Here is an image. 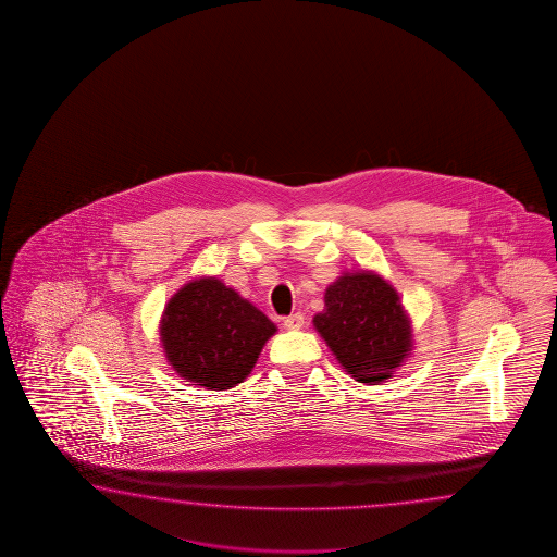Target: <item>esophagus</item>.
<instances>
[{
	"label": "esophagus",
	"instance_id": "1",
	"mask_svg": "<svg viewBox=\"0 0 557 557\" xmlns=\"http://www.w3.org/2000/svg\"><path fill=\"white\" fill-rule=\"evenodd\" d=\"M283 322L284 329H288V331H300V329L305 326V317H302L300 312H295V314L286 317Z\"/></svg>",
	"mask_w": 557,
	"mask_h": 557
}]
</instances>
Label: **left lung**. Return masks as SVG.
Returning <instances> with one entry per match:
<instances>
[{
	"label": "left lung",
	"instance_id": "1",
	"mask_svg": "<svg viewBox=\"0 0 557 557\" xmlns=\"http://www.w3.org/2000/svg\"><path fill=\"white\" fill-rule=\"evenodd\" d=\"M314 329L352 379H391L412 350V329L400 296L380 274L346 273L324 293Z\"/></svg>",
	"mask_w": 557,
	"mask_h": 557
}]
</instances>
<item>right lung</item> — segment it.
Listing matches in <instances>:
<instances>
[{
	"mask_svg": "<svg viewBox=\"0 0 557 557\" xmlns=\"http://www.w3.org/2000/svg\"><path fill=\"white\" fill-rule=\"evenodd\" d=\"M159 332L181 379L228 391L249 376L276 326L219 278L202 276L166 302Z\"/></svg>",
	"mask_w": 557,
	"mask_h": 557,
	"instance_id": "add662e5",
	"label": "right lung"
}]
</instances>
